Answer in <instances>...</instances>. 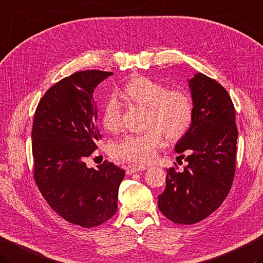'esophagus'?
<instances>
[{
  "mask_svg": "<svg viewBox=\"0 0 263 263\" xmlns=\"http://www.w3.org/2000/svg\"><path fill=\"white\" fill-rule=\"evenodd\" d=\"M125 170H126V174H132L139 171H143V170H146V166L137 165V164H130V165H127L125 167Z\"/></svg>",
  "mask_w": 263,
  "mask_h": 263,
  "instance_id": "esophagus-1",
  "label": "esophagus"
}]
</instances>
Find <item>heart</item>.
<instances>
[{"label":"heart","mask_w":263,"mask_h":263,"mask_svg":"<svg viewBox=\"0 0 263 263\" xmlns=\"http://www.w3.org/2000/svg\"><path fill=\"white\" fill-rule=\"evenodd\" d=\"M123 95L135 104L148 108L147 126L152 130L142 135L125 136L115 142L111 146V155L116 159L139 164L152 162L164 146L163 135L170 140H178L192 124L193 102L182 90H166L157 81L137 76L124 85ZM102 125L111 133L121 128L122 110L117 100L106 101Z\"/></svg>","instance_id":"b5f03b06"}]
</instances>
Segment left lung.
Instances as JSON below:
<instances>
[{
	"label": "left lung",
	"mask_w": 263,
	"mask_h": 263,
	"mask_svg": "<svg viewBox=\"0 0 263 263\" xmlns=\"http://www.w3.org/2000/svg\"><path fill=\"white\" fill-rule=\"evenodd\" d=\"M193 121L177 142L184 158L183 171L166 170V187L158 196V209L174 223L193 224L208 218L229 194L236 168L238 131L235 108L227 90L197 73L188 81Z\"/></svg>",
	"instance_id": "1"
}]
</instances>
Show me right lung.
I'll return each mask as SVG.
<instances>
[{"instance_id":"1","label":"right lung","mask_w":263,"mask_h":263,"mask_svg":"<svg viewBox=\"0 0 263 263\" xmlns=\"http://www.w3.org/2000/svg\"><path fill=\"white\" fill-rule=\"evenodd\" d=\"M110 71L83 70L45 92L35 110L32 147L34 179L42 196L61 218L83 228L106 222L117 211L124 170L112 163L85 164L98 148V84Z\"/></svg>"}]
</instances>
